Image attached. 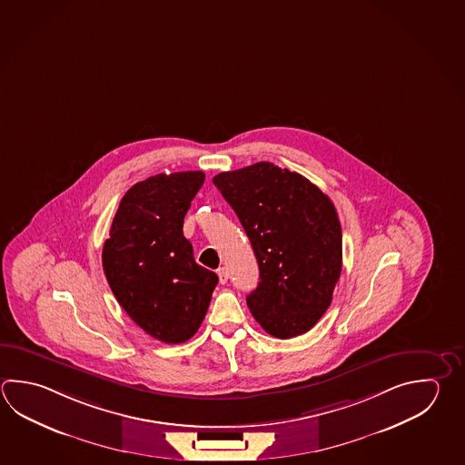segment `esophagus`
I'll return each instance as SVG.
<instances>
[{
  "instance_id": "34e87169",
  "label": "esophagus",
  "mask_w": 465,
  "mask_h": 465,
  "mask_svg": "<svg viewBox=\"0 0 465 465\" xmlns=\"http://www.w3.org/2000/svg\"><path fill=\"white\" fill-rule=\"evenodd\" d=\"M217 274H219V280L222 284H225V282L228 281V278H230V272H228V270L225 268V266H223V268H219V270H217Z\"/></svg>"
}]
</instances>
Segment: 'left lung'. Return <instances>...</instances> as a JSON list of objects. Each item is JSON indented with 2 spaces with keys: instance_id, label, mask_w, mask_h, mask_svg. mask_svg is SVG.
Returning <instances> with one entry per match:
<instances>
[{
  "instance_id": "left-lung-1",
  "label": "left lung",
  "mask_w": 465,
  "mask_h": 465,
  "mask_svg": "<svg viewBox=\"0 0 465 465\" xmlns=\"http://www.w3.org/2000/svg\"><path fill=\"white\" fill-rule=\"evenodd\" d=\"M260 266L246 296L256 322L278 339L311 331L342 272V228L332 201L304 175L272 163L215 175Z\"/></svg>"
}]
</instances>
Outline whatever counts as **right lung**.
<instances>
[{"label":"right lung","mask_w":465,"mask_h":465,"mask_svg":"<svg viewBox=\"0 0 465 465\" xmlns=\"http://www.w3.org/2000/svg\"><path fill=\"white\" fill-rule=\"evenodd\" d=\"M205 181L202 171L156 174L123 195L102 263L114 298L144 332L164 343L201 327L219 276L193 260L184 217Z\"/></svg>","instance_id":"1"}]
</instances>
